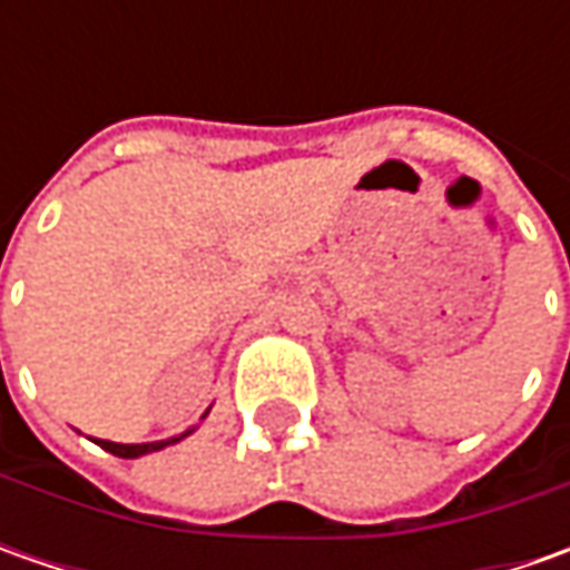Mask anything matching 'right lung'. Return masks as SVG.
Returning a JSON list of instances; mask_svg holds the SVG:
<instances>
[{
    "instance_id": "obj_1",
    "label": "right lung",
    "mask_w": 570,
    "mask_h": 570,
    "mask_svg": "<svg viewBox=\"0 0 570 570\" xmlns=\"http://www.w3.org/2000/svg\"><path fill=\"white\" fill-rule=\"evenodd\" d=\"M189 434V431H187ZM187 434H180V438H187ZM180 438H167V441H151V444H114V441H95L100 448L107 450V453H114V456H122V460H136V456H142V453H155V450L167 448V444H177Z\"/></svg>"
}]
</instances>
